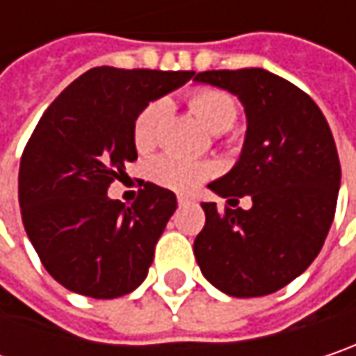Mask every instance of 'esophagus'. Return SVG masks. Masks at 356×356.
<instances>
[{"mask_svg": "<svg viewBox=\"0 0 356 356\" xmlns=\"http://www.w3.org/2000/svg\"><path fill=\"white\" fill-rule=\"evenodd\" d=\"M191 202L192 200L188 196H178V204H180V207H186V204H191Z\"/></svg>", "mask_w": 356, "mask_h": 356, "instance_id": "1", "label": "esophagus"}]
</instances>
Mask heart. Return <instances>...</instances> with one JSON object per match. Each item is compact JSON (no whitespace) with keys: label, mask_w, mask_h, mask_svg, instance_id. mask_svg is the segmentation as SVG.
Segmentation results:
<instances>
[{"label":"heart","mask_w":356,"mask_h":356,"mask_svg":"<svg viewBox=\"0 0 356 356\" xmlns=\"http://www.w3.org/2000/svg\"><path fill=\"white\" fill-rule=\"evenodd\" d=\"M192 113L196 115L209 129L225 131L237 119V101L227 90L215 87L194 89L188 97ZM170 111L168 99H156L147 103L134 123V143L140 152H149L160 136L162 123ZM216 165L202 160H191L174 154L156 158L149 164V176L156 184L174 192L196 191L202 182L213 178Z\"/></svg>","instance_id":"heart-1"}]
</instances>
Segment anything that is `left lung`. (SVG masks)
Instances as JSON below:
<instances>
[{
  "label": "left lung",
  "instance_id": "obj_1",
  "mask_svg": "<svg viewBox=\"0 0 356 356\" xmlns=\"http://www.w3.org/2000/svg\"><path fill=\"white\" fill-rule=\"evenodd\" d=\"M241 99L247 136L235 168L209 188L249 211L202 202L207 222L194 257L220 292L257 298L288 286L316 259L334 220L341 162L318 105L264 68L207 70L194 76ZM239 202V200H237Z\"/></svg>",
  "mask_w": 356,
  "mask_h": 356
}]
</instances>
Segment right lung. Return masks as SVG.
<instances>
[{
	"instance_id": "add662e5",
	"label": "right lung",
	"mask_w": 356,
	"mask_h": 356,
	"mask_svg": "<svg viewBox=\"0 0 356 356\" xmlns=\"http://www.w3.org/2000/svg\"><path fill=\"white\" fill-rule=\"evenodd\" d=\"M192 76L97 66L40 117L19 160L17 198L42 266L66 290L111 300L145 280L176 194L143 182L125 207L107 188L138 160L134 123L141 109Z\"/></svg>"
}]
</instances>
